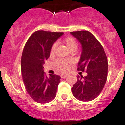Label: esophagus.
<instances>
[{
  "label": "esophagus",
  "instance_id": "1",
  "mask_svg": "<svg viewBox=\"0 0 125 125\" xmlns=\"http://www.w3.org/2000/svg\"><path fill=\"white\" fill-rule=\"evenodd\" d=\"M67 74H61V78H65L67 77Z\"/></svg>",
  "mask_w": 125,
  "mask_h": 125
}]
</instances>
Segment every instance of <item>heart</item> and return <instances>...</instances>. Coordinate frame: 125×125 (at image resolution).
<instances>
[{"label": "heart", "instance_id": "b5f03b06", "mask_svg": "<svg viewBox=\"0 0 125 125\" xmlns=\"http://www.w3.org/2000/svg\"><path fill=\"white\" fill-rule=\"evenodd\" d=\"M63 42L70 51H76L78 48V43L76 40L73 37H68L63 40ZM57 47V43H54L51 49V54H54ZM73 64L72 61L58 59L55 62V65L56 69L61 73H66L70 70V66Z\"/></svg>", "mask_w": 125, "mask_h": 125}]
</instances>
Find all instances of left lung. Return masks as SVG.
<instances>
[{
  "instance_id": "8db88e82",
  "label": "left lung",
  "mask_w": 125,
  "mask_h": 125,
  "mask_svg": "<svg viewBox=\"0 0 125 125\" xmlns=\"http://www.w3.org/2000/svg\"><path fill=\"white\" fill-rule=\"evenodd\" d=\"M82 44V54L78 70L87 72V76H77V82L71 88L73 96L81 101L95 99L104 88L107 80V58L97 39L86 30L71 32Z\"/></svg>"
}]
</instances>
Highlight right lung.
Returning <instances> with one entry per match:
<instances>
[{"mask_svg": "<svg viewBox=\"0 0 125 125\" xmlns=\"http://www.w3.org/2000/svg\"><path fill=\"white\" fill-rule=\"evenodd\" d=\"M62 32L38 30L31 35L24 45L21 57V73L26 90L33 101L44 104L56 96L61 77L43 71L45 61L50 56L52 45Z\"/></svg>", "mask_w": 125, "mask_h": 125, "instance_id": "1", "label": "right lung"}]
</instances>
